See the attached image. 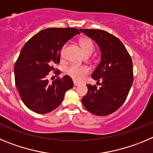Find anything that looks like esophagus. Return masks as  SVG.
Instances as JSON below:
<instances>
[{
	"mask_svg": "<svg viewBox=\"0 0 153 153\" xmlns=\"http://www.w3.org/2000/svg\"><path fill=\"white\" fill-rule=\"evenodd\" d=\"M74 85H75V86H78V85H79V83H78V82H75V81H74Z\"/></svg>",
	"mask_w": 153,
	"mask_h": 153,
	"instance_id": "1",
	"label": "esophagus"
}]
</instances>
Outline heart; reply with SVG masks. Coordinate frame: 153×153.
<instances>
[{
	"mask_svg": "<svg viewBox=\"0 0 153 153\" xmlns=\"http://www.w3.org/2000/svg\"><path fill=\"white\" fill-rule=\"evenodd\" d=\"M79 44L86 56H89L91 55L94 51V45L90 39L82 38L79 40ZM63 53H64V48L61 52L62 56L63 55ZM88 71L89 69L86 66L79 65H71L68 68H67L66 74L75 81L80 82L88 73Z\"/></svg>",
	"mask_w": 153,
	"mask_h": 153,
	"instance_id": "obj_1",
	"label": "heart"
}]
</instances>
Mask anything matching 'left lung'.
Returning a JSON list of instances; mask_svg holds the SVG:
<instances>
[{"label": "left lung", "mask_w": 153, "mask_h": 153, "mask_svg": "<svg viewBox=\"0 0 153 153\" xmlns=\"http://www.w3.org/2000/svg\"><path fill=\"white\" fill-rule=\"evenodd\" d=\"M97 44L100 62L91 78L100 85H87L88 93L82 99L84 107L91 114L107 116L124 103L133 81V62L120 40L101 30L80 29Z\"/></svg>", "instance_id": "8db88e82"}]
</instances>
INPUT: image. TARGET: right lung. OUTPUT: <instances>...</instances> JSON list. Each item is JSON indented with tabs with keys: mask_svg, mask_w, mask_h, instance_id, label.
<instances>
[{
	"mask_svg": "<svg viewBox=\"0 0 153 153\" xmlns=\"http://www.w3.org/2000/svg\"><path fill=\"white\" fill-rule=\"evenodd\" d=\"M79 33L75 28L46 29L22 48L14 65L15 84L22 101L30 110L37 114L53 111L62 102L65 92L73 88L72 79L68 75L52 84L46 76L59 63L65 43Z\"/></svg>",
	"mask_w": 153,
	"mask_h": 153,
	"instance_id": "add662e5",
	"label": "right lung"
}]
</instances>
